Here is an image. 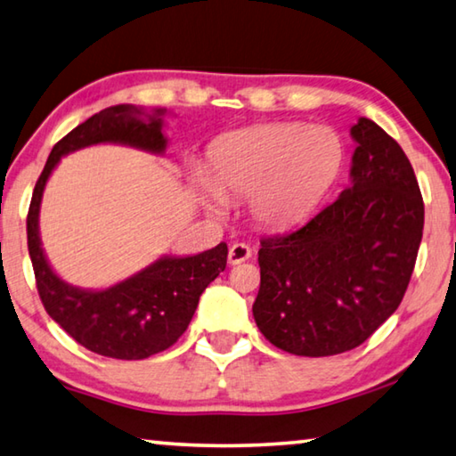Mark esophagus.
Listing matches in <instances>:
<instances>
[{"label":"esophagus","instance_id":"obj_1","mask_svg":"<svg viewBox=\"0 0 456 456\" xmlns=\"http://www.w3.org/2000/svg\"><path fill=\"white\" fill-rule=\"evenodd\" d=\"M251 257V247L245 245V243H233L229 249V264L231 265H237V264H243Z\"/></svg>","mask_w":456,"mask_h":456}]
</instances>
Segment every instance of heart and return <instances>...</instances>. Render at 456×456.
Wrapping results in <instances>:
<instances>
[{"label": "heart", "instance_id": "1", "mask_svg": "<svg viewBox=\"0 0 456 456\" xmlns=\"http://www.w3.org/2000/svg\"><path fill=\"white\" fill-rule=\"evenodd\" d=\"M344 142L328 126L273 122L235 130L213 144L192 181L207 209L223 215L247 197L251 219L269 231L304 223L342 173Z\"/></svg>", "mask_w": 456, "mask_h": 456}]
</instances>
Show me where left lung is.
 I'll return each instance as SVG.
<instances>
[{
    "label": "left lung",
    "instance_id": "obj_1",
    "mask_svg": "<svg viewBox=\"0 0 456 456\" xmlns=\"http://www.w3.org/2000/svg\"><path fill=\"white\" fill-rule=\"evenodd\" d=\"M356 142L350 184L304 227L261 239L253 318L269 342L296 356L354 350L396 312L424 227L412 165L370 118Z\"/></svg>",
    "mask_w": 456,
    "mask_h": 456
}]
</instances>
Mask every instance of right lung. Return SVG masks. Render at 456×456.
<instances>
[{
	"label": "right lung",
	"instance_id": "1",
	"mask_svg": "<svg viewBox=\"0 0 456 456\" xmlns=\"http://www.w3.org/2000/svg\"><path fill=\"white\" fill-rule=\"evenodd\" d=\"M165 108L146 114L133 104L110 106L76 126L53 146L36 183L28 213V249L37 293L50 318L90 352L117 360H144L183 336L200 293L227 265V243L197 256H163L106 289H82L53 272L42 249L40 205L45 183L66 154L92 144H125L163 154Z\"/></svg>",
	"mask_w": 456,
	"mask_h": 456
}]
</instances>
